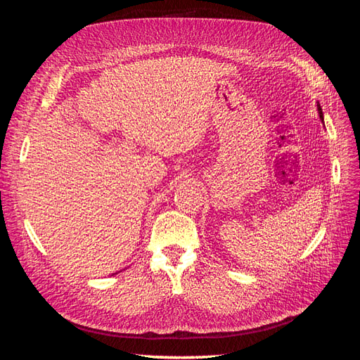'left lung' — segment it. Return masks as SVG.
I'll list each match as a JSON object with an SVG mask.
<instances>
[{"instance_id":"1","label":"left lung","mask_w":360,"mask_h":360,"mask_svg":"<svg viewBox=\"0 0 360 360\" xmlns=\"http://www.w3.org/2000/svg\"><path fill=\"white\" fill-rule=\"evenodd\" d=\"M319 106V114H320V118H321V122H323V111H321V108H320V105H317Z\"/></svg>"}]
</instances>
